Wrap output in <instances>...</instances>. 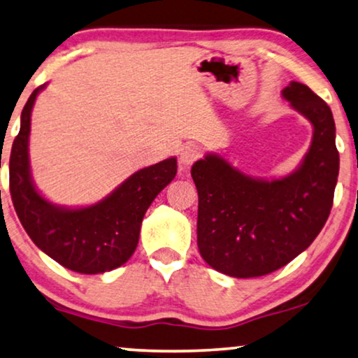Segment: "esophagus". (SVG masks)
I'll use <instances>...</instances> for the list:
<instances>
[{"instance_id":"34e87169","label":"esophagus","mask_w":358,"mask_h":358,"mask_svg":"<svg viewBox=\"0 0 358 358\" xmlns=\"http://www.w3.org/2000/svg\"><path fill=\"white\" fill-rule=\"evenodd\" d=\"M199 158H200V148H199L197 145L184 146L182 151H180V156H179L180 169L189 168V166L192 164L195 159H199Z\"/></svg>"}]
</instances>
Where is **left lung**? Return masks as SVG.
Listing matches in <instances>:
<instances>
[{"label":"left lung","instance_id":"8db88e82","mask_svg":"<svg viewBox=\"0 0 358 358\" xmlns=\"http://www.w3.org/2000/svg\"><path fill=\"white\" fill-rule=\"evenodd\" d=\"M282 96L315 129L295 173L252 179L217 155H207L190 171L199 192L200 256L227 275L261 277L287 266L315 241L331 213L339 176L332 112L301 83L292 81Z\"/></svg>","mask_w":358,"mask_h":358}]
</instances>
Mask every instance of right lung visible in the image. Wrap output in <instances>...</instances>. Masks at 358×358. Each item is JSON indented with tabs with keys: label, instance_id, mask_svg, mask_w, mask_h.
I'll return each mask as SVG.
<instances>
[{
	"label": "right lung",
	"instance_id": "add662e5",
	"mask_svg": "<svg viewBox=\"0 0 358 358\" xmlns=\"http://www.w3.org/2000/svg\"><path fill=\"white\" fill-rule=\"evenodd\" d=\"M38 86L21 114V130L9 156V190L24 229L38 249L63 267L102 273L120 267L135 252L140 227L156 195L178 173L176 158L136 171L109 197L85 208L57 207L34 187L29 166L31 112Z\"/></svg>",
	"mask_w": 358,
	"mask_h": 358
}]
</instances>
